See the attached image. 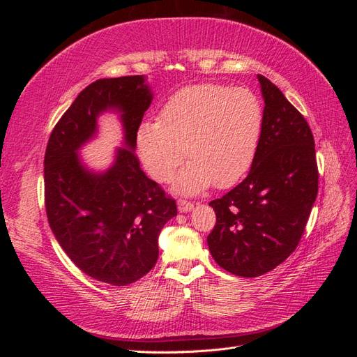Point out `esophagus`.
<instances>
[{
  "mask_svg": "<svg viewBox=\"0 0 357 357\" xmlns=\"http://www.w3.org/2000/svg\"><path fill=\"white\" fill-rule=\"evenodd\" d=\"M193 208V202L188 201V199H178V210L181 213H188Z\"/></svg>",
  "mask_w": 357,
  "mask_h": 357,
  "instance_id": "1",
  "label": "esophagus"
}]
</instances>
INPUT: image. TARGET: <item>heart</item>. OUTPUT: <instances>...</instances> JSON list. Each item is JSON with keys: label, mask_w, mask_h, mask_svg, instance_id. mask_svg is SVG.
Instances as JSON below:
<instances>
[{"label": "heart", "mask_w": 357, "mask_h": 357, "mask_svg": "<svg viewBox=\"0 0 357 357\" xmlns=\"http://www.w3.org/2000/svg\"><path fill=\"white\" fill-rule=\"evenodd\" d=\"M265 110L245 88L201 83L181 88L162 105L158 121L138 129L137 147L149 174L168 181L186 156L177 188L197 193L229 188L250 169L261 144Z\"/></svg>", "instance_id": "heart-1"}]
</instances>
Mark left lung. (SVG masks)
I'll use <instances>...</instances> for the list:
<instances>
[{
	"mask_svg": "<svg viewBox=\"0 0 357 357\" xmlns=\"http://www.w3.org/2000/svg\"><path fill=\"white\" fill-rule=\"evenodd\" d=\"M265 126L248 176L210 205L211 256L226 271L257 277L295 252L319 190L314 137L283 92L257 74Z\"/></svg>",
	"mask_w": 357,
	"mask_h": 357,
	"instance_id": "8db88e82",
	"label": "left lung"
}]
</instances>
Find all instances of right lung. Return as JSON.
<instances>
[{
    "label": "right lung",
    "instance_id": "add662e5",
    "mask_svg": "<svg viewBox=\"0 0 357 357\" xmlns=\"http://www.w3.org/2000/svg\"><path fill=\"white\" fill-rule=\"evenodd\" d=\"M146 75L91 83L62 114L45 155V207L52 232L84 274L112 286L146 275L158 261V236L177 215L176 199L139 168L134 149L152 93ZM123 112L128 149L104 175L86 172L75 155L93 135L96 116Z\"/></svg>",
    "mask_w": 357,
    "mask_h": 357
}]
</instances>
